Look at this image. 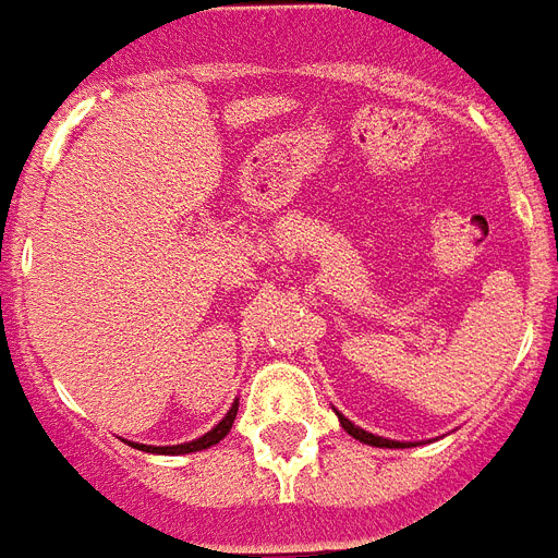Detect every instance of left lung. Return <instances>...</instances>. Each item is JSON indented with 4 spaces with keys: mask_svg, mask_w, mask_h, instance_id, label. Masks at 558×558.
Returning a JSON list of instances; mask_svg holds the SVG:
<instances>
[{
    "mask_svg": "<svg viewBox=\"0 0 558 558\" xmlns=\"http://www.w3.org/2000/svg\"><path fill=\"white\" fill-rule=\"evenodd\" d=\"M336 416H339L341 428L348 430V434H351L353 440L368 442V446H377V449H404V442H398V440H386V437H377V434H368V430L356 428V425H353L351 418H344V416H341L339 410H336Z\"/></svg>",
    "mask_w": 558,
    "mask_h": 558,
    "instance_id": "left-lung-1",
    "label": "left lung"
}]
</instances>
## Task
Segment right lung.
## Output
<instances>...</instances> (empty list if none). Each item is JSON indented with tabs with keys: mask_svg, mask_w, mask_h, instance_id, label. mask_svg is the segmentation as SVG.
Segmentation results:
<instances>
[{
	"mask_svg": "<svg viewBox=\"0 0 558 558\" xmlns=\"http://www.w3.org/2000/svg\"><path fill=\"white\" fill-rule=\"evenodd\" d=\"M234 416H238V401L231 404V410L222 416L217 428H210L205 437H198L193 442H181V446H142V442H130L133 449H142V451H150V454H190V451H202V449H210V446H217L226 434L231 430L234 425Z\"/></svg>",
	"mask_w": 558,
	"mask_h": 558,
	"instance_id": "add662e5",
	"label": "right lung"
}]
</instances>
